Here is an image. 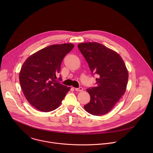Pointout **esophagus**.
Segmentation results:
<instances>
[{"instance_id":"34e87169","label":"esophagus","mask_w":153,"mask_h":153,"mask_svg":"<svg viewBox=\"0 0 153 153\" xmlns=\"http://www.w3.org/2000/svg\"><path fill=\"white\" fill-rule=\"evenodd\" d=\"M75 90L76 91H83V88H82V87H79V88H75Z\"/></svg>"}]
</instances>
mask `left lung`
Instances as JSON below:
<instances>
[{"label":"left lung","instance_id":"8db88e82","mask_svg":"<svg viewBox=\"0 0 153 153\" xmlns=\"http://www.w3.org/2000/svg\"><path fill=\"white\" fill-rule=\"evenodd\" d=\"M77 47L91 72L98 77L96 86L86 90L91 99L84 109L92 115H104L112 110L125 94L128 70L117 53L101 43L85 42L79 43Z\"/></svg>","mask_w":153,"mask_h":153}]
</instances>
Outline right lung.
Wrapping results in <instances>:
<instances>
[{
    "label": "right lung",
    "mask_w": 153,
    "mask_h": 153,
    "mask_svg": "<svg viewBox=\"0 0 153 153\" xmlns=\"http://www.w3.org/2000/svg\"><path fill=\"white\" fill-rule=\"evenodd\" d=\"M74 47L72 43L47 47L28 57L22 66L19 73L22 90L37 110L43 112L56 110L70 91V87L57 80V74L63 59Z\"/></svg>",
    "instance_id": "obj_1"
}]
</instances>
